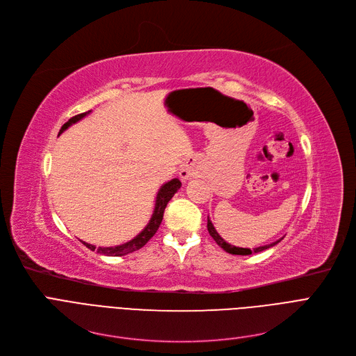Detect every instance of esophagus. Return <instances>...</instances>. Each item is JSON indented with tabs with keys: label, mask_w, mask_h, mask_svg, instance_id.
I'll return each instance as SVG.
<instances>
[{
	"label": "esophagus",
	"mask_w": 356,
	"mask_h": 356,
	"mask_svg": "<svg viewBox=\"0 0 356 356\" xmlns=\"http://www.w3.org/2000/svg\"><path fill=\"white\" fill-rule=\"evenodd\" d=\"M199 173V164L196 160H192V161H186L179 170V175H180V179L181 180H189L192 177H196Z\"/></svg>",
	"instance_id": "esophagus-1"
}]
</instances>
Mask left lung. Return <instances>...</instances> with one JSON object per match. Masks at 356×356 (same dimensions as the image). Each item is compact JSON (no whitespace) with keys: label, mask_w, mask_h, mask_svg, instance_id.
I'll use <instances>...</instances> for the list:
<instances>
[{"label":"left lung","mask_w":356,"mask_h":356,"mask_svg":"<svg viewBox=\"0 0 356 356\" xmlns=\"http://www.w3.org/2000/svg\"><path fill=\"white\" fill-rule=\"evenodd\" d=\"M208 231H209L211 236L216 241V244H218L220 248H223V250H225L227 252L234 254V255H250V254H252V252H261V251L268 250V248H271V247L277 245L278 242L283 239V238H282V239H278V241L273 242V244H268V245H264V247H258V248L250 250V248H239V247H234V245L228 244V242H227L225 239H223V238L216 232V229H215V227H213V223L211 222V219H209V218H208Z\"/></svg>","instance_id":"left-lung-1"}]
</instances>
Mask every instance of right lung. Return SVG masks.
I'll return each mask as SVG.
<instances>
[{
  "label": "right lung",
  "instance_id": "add662e5",
  "mask_svg": "<svg viewBox=\"0 0 356 356\" xmlns=\"http://www.w3.org/2000/svg\"><path fill=\"white\" fill-rule=\"evenodd\" d=\"M90 111L88 112H83V114H79V115H74L72 117L66 124H63V127L60 128L59 134H62L63 131L66 128H69L72 124L81 121L83 117H86L89 114ZM180 180L179 179H172L170 181L164 183L159 193H157V197H156V207H154V212L152 215V219H149V222L147 223V227L137 235L134 236L131 241L125 242V244H121V245H117V247H95V245H90V244H86V242H83V245L88 247L90 251H95L98 254H102V255H108V257H122V255H127L129 252H134L140 248H143L147 242L153 238V235L157 232L160 223L163 220V215H164V209L167 207V203L170 202V199L175 196V193L180 189Z\"/></svg>",
  "mask_w": 356,
  "mask_h": 356
}]
</instances>
